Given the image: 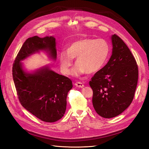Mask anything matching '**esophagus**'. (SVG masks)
Instances as JSON below:
<instances>
[{
	"instance_id": "34e87169",
	"label": "esophagus",
	"mask_w": 149,
	"mask_h": 149,
	"mask_svg": "<svg viewBox=\"0 0 149 149\" xmlns=\"http://www.w3.org/2000/svg\"><path fill=\"white\" fill-rule=\"evenodd\" d=\"M75 86L78 87V88H83L84 86V84L82 83H81V82H77V83H75Z\"/></svg>"
}]
</instances>
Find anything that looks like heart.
I'll list each match as a JSON object with an SVG mask.
<instances>
[{
  "label": "heart",
  "mask_w": 149,
  "mask_h": 149,
  "mask_svg": "<svg viewBox=\"0 0 149 149\" xmlns=\"http://www.w3.org/2000/svg\"><path fill=\"white\" fill-rule=\"evenodd\" d=\"M109 53V47L103 39L84 38L75 41L70 45L67 52L59 54V63L61 72L68 75L70 72L73 59L76 63L72 70L73 75H80L84 73L93 74L102 67Z\"/></svg>",
  "instance_id": "heart-1"
}]
</instances>
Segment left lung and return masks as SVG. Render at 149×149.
<instances>
[{"label":"left lung","instance_id":"1","mask_svg":"<svg viewBox=\"0 0 149 149\" xmlns=\"http://www.w3.org/2000/svg\"><path fill=\"white\" fill-rule=\"evenodd\" d=\"M112 55L107 64L89 82L92 102L98 115L106 118L118 116L130 106L138 79V67L124 42L111 36Z\"/></svg>","mask_w":149,"mask_h":149}]
</instances>
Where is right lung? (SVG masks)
Returning a JSON list of instances; mask_svg holds the SVG:
<instances>
[{
    "label": "right lung",
    "instance_id": "obj_1",
    "mask_svg": "<svg viewBox=\"0 0 149 149\" xmlns=\"http://www.w3.org/2000/svg\"><path fill=\"white\" fill-rule=\"evenodd\" d=\"M56 43L53 36L29 38L22 46L13 65V78L22 106L46 122H56L64 116L66 97L73 87L72 82L48 66L27 73L22 68L21 61L40 50H45L56 59Z\"/></svg>",
    "mask_w": 149,
    "mask_h": 149
}]
</instances>
